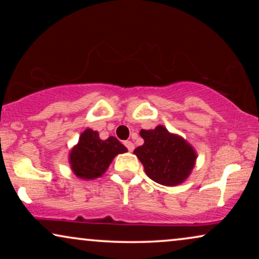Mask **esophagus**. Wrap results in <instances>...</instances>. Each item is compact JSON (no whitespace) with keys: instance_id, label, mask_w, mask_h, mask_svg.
Listing matches in <instances>:
<instances>
[{"instance_id":"1","label":"esophagus","mask_w":259,"mask_h":259,"mask_svg":"<svg viewBox=\"0 0 259 259\" xmlns=\"http://www.w3.org/2000/svg\"><path fill=\"white\" fill-rule=\"evenodd\" d=\"M125 146L127 147V150H128L130 152H132L134 150V145L132 141H128V140L125 141Z\"/></svg>"}]
</instances>
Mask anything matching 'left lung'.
I'll use <instances>...</instances> for the list:
<instances>
[{
  "instance_id": "8db88e82",
  "label": "left lung",
  "mask_w": 259,
  "mask_h": 259,
  "mask_svg": "<svg viewBox=\"0 0 259 259\" xmlns=\"http://www.w3.org/2000/svg\"><path fill=\"white\" fill-rule=\"evenodd\" d=\"M144 145L133 153L144 165L145 172L155 183L176 186L185 182L196 164L194 148L182 137L169 133L164 126L141 130Z\"/></svg>"
}]
</instances>
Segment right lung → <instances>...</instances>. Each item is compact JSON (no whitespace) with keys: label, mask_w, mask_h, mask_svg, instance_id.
I'll list each match as a JSON object with an SVG mask.
<instances>
[{"label":"right lung","mask_w":259,"mask_h":259,"mask_svg":"<svg viewBox=\"0 0 259 259\" xmlns=\"http://www.w3.org/2000/svg\"><path fill=\"white\" fill-rule=\"evenodd\" d=\"M125 152L127 148L116 138L101 140L97 131L87 128L70 151L69 164L76 177L91 180L104 175L113 159Z\"/></svg>","instance_id":"1"}]
</instances>
